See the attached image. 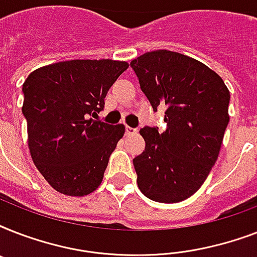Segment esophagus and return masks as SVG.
Segmentation results:
<instances>
[{"label":"esophagus","instance_id":"1","mask_svg":"<svg viewBox=\"0 0 257 257\" xmlns=\"http://www.w3.org/2000/svg\"><path fill=\"white\" fill-rule=\"evenodd\" d=\"M125 133H126V135H136L137 129H133V128H131V126H126V128H125Z\"/></svg>","mask_w":257,"mask_h":257}]
</instances>
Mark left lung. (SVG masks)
<instances>
[{
  "label": "left lung",
  "mask_w": 257,
  "mask_h": 257,
  "mask_svg": "<svg viewBox=\"0 0 257 257\" xmlns=\"http://www.w3.org/2000/svg\"><path fill=\"white\" fill-rule=\"evenodd\" d=\"M153 110L165 106L167 129H140L145 151L133 159L137 185L148 199L180 203L199 191L219 156L229 122V90L205 64L171 50L131 61Z\"/></svg>",
  "instance_id": "left-lung-1"
}]
</instances>
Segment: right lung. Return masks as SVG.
Here are the masks:
<instances>
[{"label":"right lung","mask_w":257,"mask_h":257,"mask_svg":"<svg viewBox=\"0 0 257 257\" xmlns=\"http://www.w3.org/2000/svg\"><path fill=\"white\" fill-rule=\"evenodd\" d=\"M126 61L70 60L33 70L22 85V113L34 165L57 192L86 196L104 179L122 124L96 121Z\"/></svg>","instance_id":"obj_1"}]
</instances>
